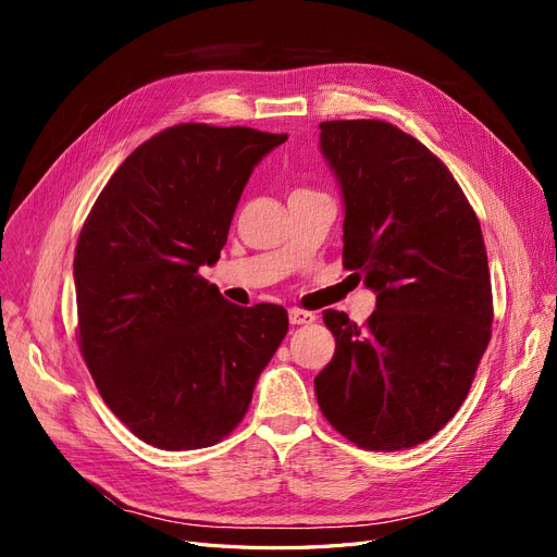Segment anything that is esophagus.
Wrapping results in <instances>:
<instances>
[{"mask_svg":"<svg viewBox=\"0 0 557 557\" xmlns=\"http://www.w3.org/2000/svg\"><path fill=\"white\" fill-rule=\"evenodd\" d=\"M288 318H290L293 325H309V323H313V320H315V313L301 311V309H290Z\"/></svg>","mask_w":557,"mask_h":557,"instance_id":"obj_1","label":"esophagus"}]
</instances>
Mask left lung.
<instances>
[{"mask_svg":"<svg viewBox=\"0 0 557 557\" xmlns=\"http://www.w3.org/2000/svg\"><path fill=\"white\" fill-rule=\"evenodd\" d=\"M318 127L344 201V267L376 293V311L364 327L323 311L336 348L315 397L352 444L411 448L460 409L491 342L479 218L444 162L395 125Z\"/></svg>","mask_w":557,"mask_h":557,"instance_id":"left-lung-1","label":"left lung"}]
</instances>
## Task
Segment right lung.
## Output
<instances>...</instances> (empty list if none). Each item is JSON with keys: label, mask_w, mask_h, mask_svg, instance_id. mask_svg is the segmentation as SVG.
I'll use <instances>...</instances> for the list:
<instances>
[{"label": "right lung", "mask_w": 557, "mask_h": 557, "mask_svg": "<svg viewBox=\"0 0 557 557\" xmlns=\"http://www.w3.org/2000/svg\"><path fill=\"white\" fill-rule=\"evenodd\" d=\"M288 134L185 123L117 166L74 256L78 339L109 409L162 450L221 442L288 332L278 305L237 307L215 264L260 160Z\"/></svg>", "instance_id": "right-lung-1"}]
</instances>
